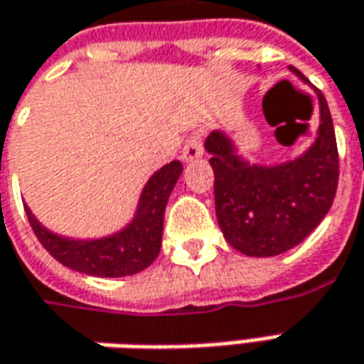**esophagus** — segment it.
<instances>
[{"label": "esophagus", "mask_w": 364, "mask_h": 364, "mask_svg": "<svg viewBox=\"0 0 364 364\" xmlns=\"http://www.w3.org/2000/svg\"><path fill=\"white\" fill-rule=\"evenodd\" d=\"M202 154H204V144H202L198 132H194L188 136L184 150H182V158H184V162H196L202 158Z\"/></svg>", "instance_id": "1"}]
</instances>
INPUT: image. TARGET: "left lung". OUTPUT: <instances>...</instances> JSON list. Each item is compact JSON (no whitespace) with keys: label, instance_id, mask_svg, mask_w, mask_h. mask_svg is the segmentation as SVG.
Wrapping results in <instances>:
<instances>
[{"label":"left lung","instance_id":"left-lung-1","mask_svg":"<svg viewBox=\"0 0 364 364\" xmlns=\"http://www.w3.org/2000/svg\"><path fill=\"white\" fill-rule=\"evenodd\" d=\"M301 80L304 75L290 68ZM321 126L311 150L287 164L248 166L232 142L206 138L214 170L216 218L228 245L246 256H277L313 232L333 206L338 186V150L328 104L321 92Z\"/></svg>","mask_w":364,"mask_h":364}]
</instances>
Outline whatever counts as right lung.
Wrapping results in <instances>:
<instances>
[{
	"label": "right lung",
	"mask_w": 364,
	"mask_h": 364,
	"mask_svg": "<svg viewBox=\"0 0 364 364\" xmlns=\"http://www.w3.org/2000/svg\"><path fill=\"white\" fill-rule=\"evenodd\" d=\"M182 174V164L174 160L154 174L144 186L136 218L122 232L100 240H68L46 230L28 212V220L41 246L63 267L92 277H130L148 268L160 255L164 210L170 192Z\"/></svg>",
	"instance_id": "1"
}]
</instances>
